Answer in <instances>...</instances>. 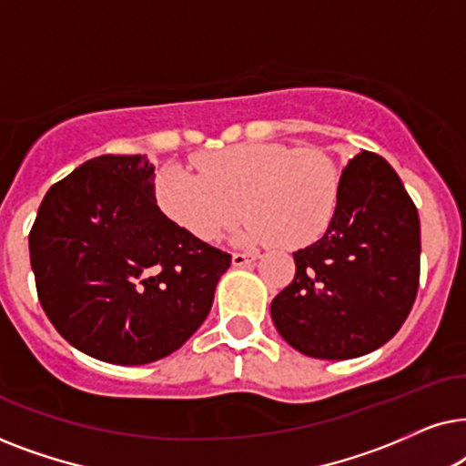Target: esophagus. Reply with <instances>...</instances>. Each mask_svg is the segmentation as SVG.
Here are the masks:
<instances>
[{
	"label": "esophagus",
	"mask_w": 466,
	"mask_h": 466,
	"mask_svg": "<svg viewBox=\"0 0 466 466\" xmlns=\"http://www.w3.org/2000/svg\"><path fill=\"white\" fill-rule=\"evenodd\" d=\"M258 258V254L254 252H235L233 254V267H246L254 263V260Z\"/></svg>",
	"instance_id": "obj_1"
}]
</instances>
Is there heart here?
Instances as JSON below:
<instances>
[{
	"label": "heart",
	"mask_w": 466,
	"mask_h": 466,
	"mask_svg": "<svg viewBox=\"0 0 466 466\" xmlns=\"http://www.w3.org/2000/svg\"><path fill=\"white\" fill-rule=\"evenodd\" d=\"M197 174L165 167L155 180L157 206L201 241H216L244 212V246L314 244L333 225L341 174L320 148L250 142L195 158Z\"/></svg>",
	"instance_id": "obj_1"
}]
</instances>
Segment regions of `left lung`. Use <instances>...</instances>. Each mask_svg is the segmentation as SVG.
<instances>
[{
  "instance_id": "obj_1",
  "label": "left lung",
  "mask_w": 466,
  "mask_h": 466,
  "mask_svg": "<svg viewBox=\"0 0 466 466\" xmlns=\"http://www.w3.org/2000/svg\"><path fill=\"white\" fill-rule=\"evenodd\" d=\"M271 301L278 333L305 356L346 360L390 341L420 284V218L386 158L362 150L341 171L333 225L295 254Z\"/></svg>"
}]
</instances>
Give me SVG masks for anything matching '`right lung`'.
<instances>
[{
	"label": "right lung",
	"mask_w": 466,
	"mask_h": 466,
	"mask_svg": "<svg viewBox=\"0 0 466 466\" xmlns=\"http://www.w3.org/2000/svg\"><path fill=\"white\" fill-rule=\"evenodd\" d=\"M37 299L80 352L114 365L169 356L201 327L231 254L157 206L155 167L104 155L50 187L29 233Z\"/></svg>",
	"instance_id": "obj_1"
}]
</instances>
